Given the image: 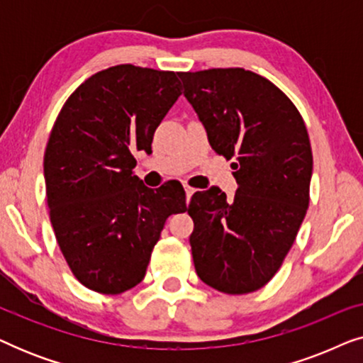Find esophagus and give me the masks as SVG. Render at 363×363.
Instances as JSON below:
<instances>
[{
    "instance_id": "obj_1",
    "label": "esophagus",
    "mask_w": 363,
    "mask_h": 363,
    "mask_svg": "<svg viewBox=\"0 0 363 363\" xmlns=\"http://www.w3.org/2000/svg\"><path fill=\"white\" fill-rule=\"evenodd\" d=\"M196 190H195V188H191V186H185V193H186V201H190L191 200V195H193V193H195Z\"/></svg>"
}]
</instances>
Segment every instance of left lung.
<instances>
[{
    "mask_svg": "<svg viewBox=\"0 0 363 363\" xmlns=\"http://www.w3.org/2000/svg\"><path fill=\"white\" fill-rule=\"evenodd\" d=\"M178 76L213 150L236 160L235 198L213 186L188 205L196 274L225 294H250L279 271L306 216L309 133L291 99L259 74L228 67Z\"/></svg>",
    "mask_w": 363,
    "mask_h": 363,
    "instance_id": "left-lung-1",
    "label": "left lung"
}]
</instances>
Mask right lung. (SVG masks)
I'll list each match as a JSON object with an SVG mask.
<instances>
[{
	"label": "right lung",
	"mask_w": 363,
	"mask_h": 363,
	"mask_svg": "<svg viewBox=\"0 0 363 363\" xmlns=\"http://www.w3.org/2000/svg\"><path fill=\"white\" fill-rule=\"evenodd\" d=\"M180 96L175 72L118 64L84 81L54 122L44 152L49 218L87 289L116 296L135 287L167 218L188 210L180 183L152 190L133 175V153H152Z\"/></svg>",
	"instance_id": "right-lung-1"
}]
</instances>
